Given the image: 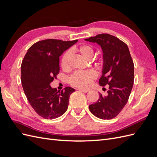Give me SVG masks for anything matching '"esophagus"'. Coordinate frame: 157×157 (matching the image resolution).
Segmentation results:
<instances>
[{
	"label": "esophagus",
	"instance_id": "1",
	"mask_svg": "<svg viewBox=\"0 0 157 157\" xmlns=\"http://www.w3.org/2000/svg\"><path fill=\"white\" fill-rule=\"evenodd\" d=\"M78 90H79V91H80V92H84V93H87V92L89 91V90H87V89H82V88H79Z\"/></svg>",
	"mask_w": 157,
	"mask_h": 157
}]
</instances>
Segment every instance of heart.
<instances>
[{
  "label": "heart",
  "mask_w": 157,
  "mask_h": 157,
  "mask_svg": "<svg viewBox=\"0 0 157 157\" xmlns=\"http://www.w3.org/2000/svg\"><path fill=\"white\" fill-rule=\"evenodd\" d=\"M73 51L81 56L86 60H90L94 54V50L90 45L84 44L73 48ZM71 52H66L61 60V67L63 70H67L69 68V61ZM101 64V63H99ZM96 78V75L93 71L89 70L83 72H75L68 78L69 83L73 86L79 88L88 87L92 80Z\"/></svg>",
  "instance_id": "b5f03b06"
}]
</instances>
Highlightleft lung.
Returning a JSON list of instances; mask_svg holds the SVG:
<instances>
[{
    "mask_svg": "<svg viewBox=\"0 0 157 157\" xmlns=\"http://www.w3.org/2000/svg\"><path fill=\"white\" fill-rule=\"evenodd\" d=\"M85 40L101 46L103 65L99 84L109 86L107 96L99 94L98 100L90 105V111L101 119H112L119 114L129 98L134 84V62L126 44L115 36L103 33Z\"/></svg>",
    "mask_w": 157,
    "mask_h": 157,
    "instance_id": "left-lung-1",
    "label": "left lung"
}]
</instances>
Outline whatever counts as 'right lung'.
<instances>
[{
	"instance_id": "right-lung-1",
	"label": "right lung",
	"mask_w": 157,
	"mask_h": 157,
	"mask_svg": "<svg viewBox=\"0 0 157 157\" xmlns=\"http://www.w3.org/2000/svg\"><path fill=\"white\" fill-rule=\"evenodd\" d=\"M78 40L46 39L28 49L21 66L23 91L30 105L39 116L54 119L65 113L70 95L75 89L65 87L61 92L50 83L59 73V56Z\"/></svg>"
}]
</instances>
